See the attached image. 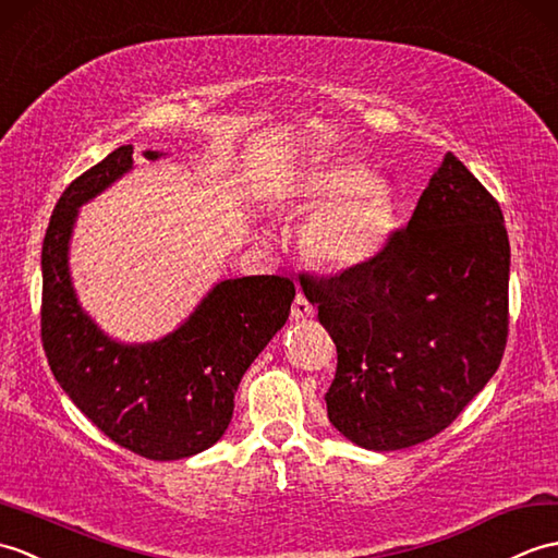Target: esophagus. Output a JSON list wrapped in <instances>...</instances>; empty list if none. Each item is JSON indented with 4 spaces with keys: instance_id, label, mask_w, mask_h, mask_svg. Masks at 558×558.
<instances>
[{
    "instance_id": "esophagus-1",
    "label": "esophagus",
    "mask_w": 558,
    "mask_h": 558,
    "mask_svg": "<svg viewBox=\"0 0 558 558\" xmlns=\"http://www.w3.org/2000/svg\"><path fill=\"white\" fill-rule=\"evenodd\" d=\"M315 315V307L307 303V299L303 293H299L295 295V301H293V305H291V319H307V317H313Z\"/></svg>"
}]
</instances>
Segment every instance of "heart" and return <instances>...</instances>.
I'll list each match as a JSON object with an SVG mask.
<instances>
[{
	"mask_svg": "<svg viewBox=\"0 0 558 558\" xmlns=\"http://www.w3.org/2000/svg\"><path fill=\"white\" fill-rule=\"evenodd\" d=\"M301 205L305 213H315L303 229L305 251L331 269L369 263L393 227L387 185L353 165H327L313 171L301 185Z\"/></svg>",
	"mask_w": 558,
	"mask_h": 558,
	"instance_id": "1",
	"label": "heart"
}]
</instances>
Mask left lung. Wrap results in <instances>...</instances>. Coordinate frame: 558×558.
Masks as SVG:
<instances>
[{
  "label": "left lung",
  "instance_id": "1",
  "mask_svg": "<svg viewBox=\"0 0 558 558\" xmlns=\"http://www.w3.org/2000/svg\"><path fill=\"white\" fill-rule=\"evenodd\" d=\"M509 265L499 203L449 153L405 229L369 263L329 279L299 275L337 343L329 423L373 451L447 429L501 363Z\"/></svg>",
  "mask_w": 558,
  "mask_h": 558
}]
</instances>
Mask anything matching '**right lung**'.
<instances>
[{
  "mask_svg": "<svg viewBox=\"0 0 558 558\" xmlns=\"http://www.w3.org/2000/svg\"><path fill=\"white\" fill-rule=\"evenodd\" d=\"M131 167L133 145H121L59 197L43 241V349L59 387L111 441L150 461H179L225 435L241 377L289 319L295 287L287 277L227 279L169 337L109 339L73 293L69 239L78 207Z\"/></svg>",
  "mask_w": 558,
  "mask_h": 558,
  "instance_id": "add662e5",
  "label": "right lung"
}]
</instances>
